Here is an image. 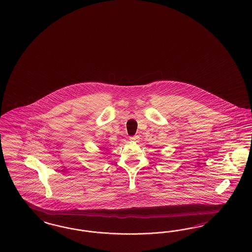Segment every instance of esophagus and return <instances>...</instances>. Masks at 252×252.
<instances>
[{
	"mask_svg": "<svg viewBox=\"0 0 252 252\" xmlns=\"http://www.w3.org/2000/svg\"><path fill=\"white\" fill-rule=\"evenodd\" d=\"M139 140H140V137H139L138 135H134V136L130 137V142H138Z\"/></svg>",
	"mask_w": 252,
	"mask_h": 252,
	"instance_id": "obj_1",
	"label": "esophagus"
}]
</instances>
